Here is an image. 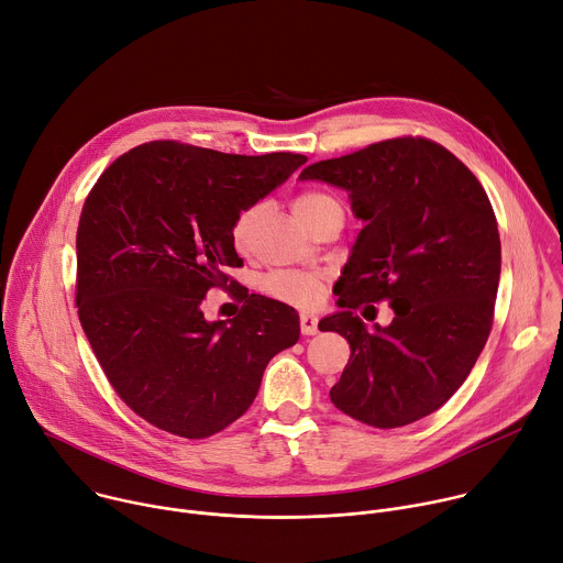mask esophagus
<instances>
[{"mask_svg": "<svg viewBox=\"0 0 563 563\" xmlns=\"http://www.w3.org/2000/svg\"><path fill=\"white\" fill-rule=\"evenodd\" d=\"M299 329L301 335H316L318 333V318L316 316H299Z\"/></svg>", "mask_w": 563, "mask_h": 563, "instance_id": "34e87169", "label": "esophagus"}]
</instances>
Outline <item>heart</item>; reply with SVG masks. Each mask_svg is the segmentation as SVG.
I'll return each mask as SVG.
<instances>
[{"instance_id":"heart-1","label":"heart","mask_w":563,"mask_h":563,"mask_svg":"<svg viewBox=\"0 0 563 563\" xmlns=\"http://www.w3.org/2000/svg\"><path fill=\"white\" fill-rule=\"evenodd\" d=\"M342 208L340 201L327 192H301L292 199V212L297 214V219L310 228L322 214H327L329 210ZM262 214V206H250L243 212H239V217L232 223V241L239 250L247 247L250 241V232H253L257 219ZM262 288L266 295H271L273 299L286 301L290 306L297 308H316L322 297H324V288H327V275L324 273H299V271H277L271 273L262 279Z\"/></svg>"}]
</instances>
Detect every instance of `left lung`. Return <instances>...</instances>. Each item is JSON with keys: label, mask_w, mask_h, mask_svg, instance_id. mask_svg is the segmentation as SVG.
<instances>
[{"label": "left lung", "mask_w": 563, "mask_h": 563, "mask_svg": "<svg viewBox=\"0 0 563 563\" xmlns=\"http://www.w3.org/2000/svg\"><path fill=\"white\" fill-rule=\"evenodd\" d=\"M299 178L344 187L364 221L335 284L342 310L320 322L351 346L331 402L378 429L429 416L465 383L494 322L501 239L483 185L422 136L313 163ZM380 300L397 318L366 332L354 310Z\"/></svg>", "instance_id": "obj_1"}]
</instances>
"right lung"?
<instances>
[{"label":"right lung","mask_w":563,"mask_h":563,"mask_svg":"<svg viewBox=\"0 0 563 563\" xmlns=\"http://www.w3.org/2000/svg\"><path fill=\"white\" fill-rule=\"evenodd\" d=\"M308 158L152 141L115 158L82 206L76 306L120 400L180 439H208L253 405L266 364L299 340L295 310L247 295L208 323L210 287H236L232 223Z\"/></svg>","instance_id":"obj_1"}]
</instances>
